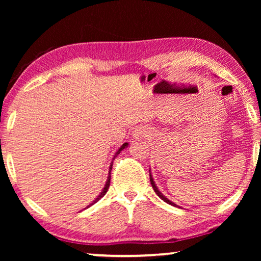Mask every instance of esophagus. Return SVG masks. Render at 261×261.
<instances>
[{"instance_id": "esophagus-1", "label": "esophagus", "mask_w": 261, "mask_h": 261, "mask_svg": "<svg viewBox=\"0 0 261 261\" xmlns=\"http://www.w3.org/2000/svg\"><path fill=\"white\" fill-rule=\"evenodd\" d=\"M146 135H147V132H146V130L143 129V127H139V129L135 130V132H134L135 139H140V138H143V137H145Z\"/></svg>"}]
</instances>
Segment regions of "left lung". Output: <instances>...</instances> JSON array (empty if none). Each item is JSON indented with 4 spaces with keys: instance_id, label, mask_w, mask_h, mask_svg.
<instances>
[{
    "instance_id": "1",
    "label": "left lung",
    "mask_w": 261,
    "mask_h": 261,
    "mask_svg": "<svg viewBox=\"0 0 261 261\" xmlns=\"http://www.w3.org/2000/svg\"><path fill=\"white\" fill-rule=\"evenodd\" d=\"M149 180H151V184H152V187H153V189H154V191H155V193L158 194V196L159 197H160L161 198V199L163 200V201H166L167 202V204H170V205H175L174 204V202H171L169 199H167V198L165 197V196H163V194L160 192V191H159V190H158V188H156V185H155V183H154V180H153V177H152V175H151V173H149Z\"/></svg>"
}]
</instances>
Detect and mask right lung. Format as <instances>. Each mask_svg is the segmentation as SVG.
<instances>
[{
  "instance_id": "add662e5",
  "label": "right lung",
  "mask_w": 261,
  "mask_h": 261,
  "mask_svg": "<svg viewBox=\"0 0 261 261\" xmlns=\"http://www.w3.org/2000/svg\"><path fill=\"white\" fill-rule=\"evenodd\" d=\"M127 146V143H125V144H123L122 145V146L120 147V148H118V151L116 152V154H115V156H114V160H115V158H116L117 155H118V154H120L121 153V151H122V149H124L125 147ZM112 168H113V162L112 163H110V170H112ZM110 170H109V176H108V179H107V183H106V185H105V188H103V190H102V192H101L100 194H99V196H98V198H96V199L93 201V202H92V204L91 205H93L94 204V202H96V201H98L99 199H101V198H102L103 196H105V194H106V192H107L108 191V189H109V184H110ZM90 205V206H91ZM90 206H87V207H90Z\"/></svg>"
}]
</instances>
